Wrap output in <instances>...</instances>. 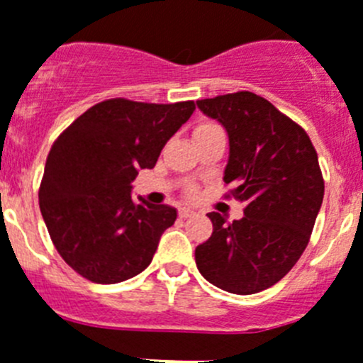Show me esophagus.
Wrapping results in <instances>:
<instances>
[{
	"label": "esophagus",
	"mask_w": 363,
	"mask_h": 363,
	"mask_svg": "<svg viewBox=\"0 0 363 363\" xmlns=\"http://www.w3.org/2000/svg\"><path fill=\"white\" fill-rule=\"evenodd\" d=\"M191 216H196V210H194V208H188V206H182V208L179 210V218L186 219V218H191Z\"/></svg>",
	"instance_id": "obj_1"
}]
</instances>
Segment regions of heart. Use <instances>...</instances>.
Instances as JSON below:
<instances>
[{
	"mask_svg": "<svg viewBox=\"0 0 363 363\" xmlns=\"http://www.w3.org/2000/svg\"><path fill=\"white\" fill-rule=\"evenodd\" d=\"M208 125H214V123H201L199 127H197V129H203V127H208ZM197 129H196V130H197Z\"/></svg>",
	"mask_w": 363,
	"mask_h": 363,
	"instance_id": "obj_1",
	"label": "heart"
}]
</instances>
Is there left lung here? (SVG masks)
I'll list each match as a JSON object with an SVG mask.
<instances>
[{"label":"left lung","mask_w":363,"mask_h":363,"mask_svg":"<svg viewBox=\"0 0 363 363\" xmlns=\"http://www.w3.org/2000/svg\"><path fill=\"white\" fill-rule=\"evenodd\" d=\"M197 106L228 133L225 197L243 203L228 223L210 212L212 236L197 245V269L228 294L251 295L277 284L297 264L325 196L318 153L306 130L252 92L199 99Z\"/></svg>","instance_id":"1"}]
</instances>
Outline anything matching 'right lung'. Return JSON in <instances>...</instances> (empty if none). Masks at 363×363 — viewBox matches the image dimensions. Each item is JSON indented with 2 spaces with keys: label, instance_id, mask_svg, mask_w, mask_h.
<instances>
[{
  "label": "right lung",
  "instance_id": "right-lung-1",
  "mask_svg": "<svg viewBox=\"0 0 363 363\" xmlns=\"http://www.w3.org/2000/svg\"><path fill=\"white\" fill-rule=\"evenodd\" d=\"M194 111V101L114 97L90 106L55 140L38 203L55 249L75 273L96 284H116L151 264L177 210L136 203L130 182L140 169L155 167Z\"/></svg>",
  "mask_w": 363,
  "mask_h": 363
}]
</instances>
